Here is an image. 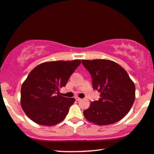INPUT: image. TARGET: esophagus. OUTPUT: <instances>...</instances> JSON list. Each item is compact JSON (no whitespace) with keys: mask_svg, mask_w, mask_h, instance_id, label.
<instances>
[{"mask_svg":"<svg viewBox=\"0 0 154 154\" xmlns=\"http://www.w3.org/2000/svg\"><path fill=\"white\" fill-rule=\"evenodd\" d=\"M75 99L77 100V101H81L82 100V98H79V97H78V96H75Z\"/></svg>","mask_w":154,"mask_h":154,"instance_id":"obj_1","label":"esophagus"}]
</instances>
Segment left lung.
Segmentation results:
<instances>
[{"mask_svg":"<svg viewBox=\"0 0 154 154\" xmlns=\"http://www.w3.org/2000/svg\"><path fill=\"white\" fill-rule=\"evenodd\" d=\"M92 77V87L100 92L98 101L90 103L84 116L97 125L113 124L130 111L135 99V86L123 67L106 59L82 60Z\"/></svg>","mask_w":154,"mask_h":154,"instance_id":"1","label":"left lung"}]
</instances>
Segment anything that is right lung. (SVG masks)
I'll use <instances>...</instances> for the list:
<instances>
[{"mask_svg":"<svg viewBox=\"0 0 154 154\" xmlns=\"http://www.w3.org/2000/svg\"><path fill=\"white\" fill-rule=\"evenodd\" d=\"M81 60L49 61L34 67L22 83L20 103L26 116L36 124L53 126L65 118L75 98L63 97L65 87Z\"/></svg>","mask_w":154,"mask_h":154,"instance_id":"1","label":"right lung"}]
</instances>
